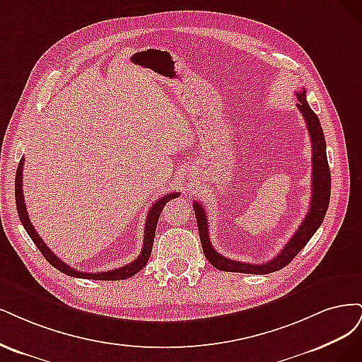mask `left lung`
I'll use <instances>...</instances> for the list:
<instances>
[{
	"label": "left lung",
	"mask_w": 362,
	"mask_h": 362,
	"mask_svg": "<svg viewBox=\"0 0 362 362\" xmlns=\"http://www.w3.org/2000/svg\"><path fill=\"white\" fill-rule=\"evenodd\" d=\"M298 98V108L300 114L304 115V120L307 123V129L310 134L311 146H313V179H311V203L308 212L302 221V224L296 230V233L291 239L286 243V247L281 250L275 259L262 263V264H252V263H243L230 260L227 257H223L219 252L215 251L212 247L211 239H209V228H207V215L204 212L203 206L194 202L192 207L197 218L198 233H200L202 247L204 251L206 259L215 266L216 269L224 272H240V274H255V275H264L271 274L275 271L283 269L291 260L295 259V255L305 247L308 240L313 238L314 233L320 227L322 221L326 215L329 206V197H331V171L328 165V158H326V141L325 135L322 131V126L319 122V117L314 111L310 108L307 102V91L302 87L296 93Z\"/></svg>",
	"instance_id": "8db88e82"
}]
</instances>
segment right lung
I'll list each match as a JSON object with an SVG mask.
<instances>
[{"label": "right lung", "mask_w": 362, "mask_h": 362, "mask_svg": "<svg viewBox=\"0 0 362 362\" xmlns=\"http://www.w3.org/2000/svg\"><path fill=\"white\" fill-rule=\"evenodd\" d=\"M24 162L25 159L22 158L18 170H16V179H15V198H16V209H18V215L22 226H24L25 231L28 233V236L31 238V240L36 243V247L39 248V251L43 254V257L48 260L57 271H60L69 276H76V278H87V279H99V281H117V279H127L134 276L135 274H138L139 271L143 269V267L147 264L148 257L151 254V248H153V240H155V231H156V226H158V219L160 216L162 209L164 206L171 200V198H176L180 194L179 192H171L167 194L164 197H160L159 200L150 207V211L147 214L146 218V224H144V242H143V248H141V254L138 255V257L127 263L123 267H117V269H112V271H107V272H81L78 269H74L69 264H66L64 262H62L60 259L57 257V255L48 248V245H46L40 236L37 235V231L34 230L31 221L28 218L27 214V207H25V202H24V192H22V170H24Z\"/></svg>", "instance_id": "obj_1"}]
</instances>
